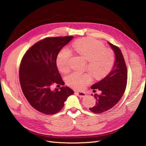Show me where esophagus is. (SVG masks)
<instances>
[{
	"mask_svg": "<svg viewBox=\"0 0 146 146\" xmlns=\"http://www.w3.org/2000/svg\"><path fill=\"white\" fill-rule=\"evenodd\" d=\"M76 94L78 95V96L80 97V98H84V97H85L86 95L85 92L83 91H77Z\"/></svg>",
	"mask_w": 146,
	"mask_h": 146,
	"instance_id": "obj_1",
	"label": "esophagus"
}]
</instances>
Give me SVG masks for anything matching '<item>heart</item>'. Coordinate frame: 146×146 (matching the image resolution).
<instances>
[{
    "instance_id": "obj_1",
    "label": "heart",
    "mask_w": 146,
    "mask_h": 146,
    "mask_svg": "<svg viewBox=\"0 0 146 146\" xmlns=\"http://www.w3.org/2000/svg\"><path fill=\"white\" fill-rule=\"evenodd\" d=\"M72 47L79 55L87 61L86 68L95 78L105 76L112 68L114 61L113 52L105 48L101 42L92 38L83 39L75 42ZM71 55L72 53L68 48H64L60 52L56 64L61 72L69 71ZM91 81L90 74L78 72H72L66 78L68 85L77 89H82Z\"/></svg>"
}]
</instances>
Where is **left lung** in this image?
<instances>
[{"label":"left lung","mask_w":146,"mask_h":146,"mask_svg":"<svg viewBox=\"0 0 146 146\" xmlns=\"http://www.w3.org/2000/svg\"><path fill=\"white\" fill-rule=\"evenodd\" d=\"M108 44L115 54V62L111 72L107 76L91 86L94 92L96 89L101 91L99 95L94 94L96 99V105L90 108V111L94 113H103L113 108L120 100L126 88L127 70L121 50L111 43Z\"/></svg>","instance_id":"obj_1"}]
</instances>
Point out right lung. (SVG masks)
Here are the masks:
<instances>
[{"instance_id": "add662e5", "label": "right lung", "mask_w": 146, "mask_h": 146, "mask_svg": "<svg viewBox=\"0 0 146 146\" xmlns=\"http://www.w3.org/2000/svg\"><path fill=\"white\" fill-rule=\"evenodd\" d=\"M73 38H46L31 47L22 59L19 81L23 94L33 108L44 114L59 112L68 97L74 94L68 86L61 87L60 90L51 89L55 83L64 85L57 68L56 58Z\"/></svg>"}]
</instances>
